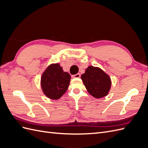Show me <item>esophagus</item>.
I'll return each mask as SVG.
<instances>
[{
	"instance_id": "1",
	"label": "esophagus",
	"mask_w": 148,
	"mask_h": 148,
	"mask_svg": "<svg viewBox=\"0 0 148 148\" xmlns=\"http://www.w3.org/2000/svg\"><path fill=\"white\" fill-rule=\"evenodd\" d=\"M72 77L73 78H78L80 77V74L79 73H77V74H76V75H74L72 76Z\"/></svg>"
}]
</instances>
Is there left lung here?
Segmentation results:
<instances>
[{"instance_id": "left-lung-1", "label": "left lung", "mask_w": 148, "mask_h": 148, "mask_svg": "<svg viewBox=\"0 0 148 148\" xmlns=\"http://www.w3.org/2000/svg\"><path fill=\"white\" fill-rule=\"evenodd\" d=\"M88 92L95 98L106 96L110 89L109 76L99 67L89 66L81 77Z\"/></svg>"}]
</instances>
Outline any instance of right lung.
Instances as JSON below:
<instances>
[{"label":"right lung","mask_w":148,"mask_h":148,"mask_svg":"<svg viewBox=\"0 0 148 148\" xmlns=\"http://www.w3.org/2000/svg\"><path fill=\"white\" fill-rule=\"evenodd\" d=\"M70 78V74L64 71L59 64H51L42 75V90L49 99H59L68 89Z\"/></svg>","instance_id":"obj_1"}]
</instances>
